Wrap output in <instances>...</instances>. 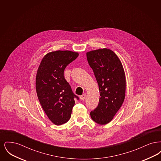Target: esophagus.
<instances>
[{
	"mask_svg": "<svg viewBox=\"0 0 161 161\" xmlns=\"http://www.w3.org/2000/svg\"><path fill=\"white\" fill-rule=\"evenodd\" d=\"M86 94H83L82 95L80 96V100H84L86 98Z\"/></svg>",
	"mask_w": 161,
	"mask_h": 161,
	"instance_id": "34e87169",
	"label": "esophagus"
}]
</instances>
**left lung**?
I'll use <instances>...</instances> for the list:
<instances>
[{
    "label": "left lung",
    "mask_w": 161,
    "mask_h": 161,
    "mask_svg": "<svg viewBox=\"0 0 161 161\" xmlns=\"http://www.w3.org/2000/svg\"><path fill=\"white\" fill-rule=\"evenodd\" d=\"M100 90L98 106L91 112L95 123H110L121 107L125 98L126 80L123 64L112 50L103 48L86 53Z\"/></svg>",
    "instance_id": "obj_1"
}]
</instances>
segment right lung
Segmentation results:
<instances>
[{
	"instance_id": "right-lung-1",
	"label": "right lung",
	"mask_w": 161,
	"mask_h": 161,
	"mask_svg": "<svg viewBox=\"0 0 161 161\" xmlns=\"http://www.w3.org/2000/svg\"><path fill=\"white\" fill-rule=\"evenodd\" d=\"M78 55L70 51L49 53L37 70L36 89L38 100L48 118L57 125L69 121L75 98L79 99L64 77L66 67Z\"/></svg>"
}]
</instances>
